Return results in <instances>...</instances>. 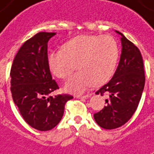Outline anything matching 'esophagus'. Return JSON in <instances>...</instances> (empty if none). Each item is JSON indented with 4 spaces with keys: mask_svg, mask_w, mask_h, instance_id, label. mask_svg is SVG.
Segmentation results:
<instances>
[{
    "mask_svg": "<svg viewBox=\"0 0 154 154\" xmlns=\"http://www.w3.org/2000/svg\"><path fill=\"white\" fill-rule=\"evenodd\" d=\"M90 97V95H82V96H77V98H80V99H88Z\"/></svg>",
    "mask_w": 154,
    "mask_h": 154,
    "instance_id": "esophagus-1",
    "label": "esophagus"
}]
</instances>
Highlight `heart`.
Masks as SVG:
<instances>
[{
	"label": "heart",
	"mask_w": 154,
	"mask_h": 154,
	"mask_svg": "<svg viewBox=\"0 0 154 154\" xmlns=\"http://www.w3.org/2000/svg\"><path fill=\"white\" fill-rule=\"evenodd\" d=\"M119 56L118 44L111 35H80L63 44V51L52 52L48 63L53 75L66 79L76 69L65 84V91L83 93L91 85L100 86L114 74Z\"/></svg>",
	"instance_id": "heart-1"
}]
</instances>
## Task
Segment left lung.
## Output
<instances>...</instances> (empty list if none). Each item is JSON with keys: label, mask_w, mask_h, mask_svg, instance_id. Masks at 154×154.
<instances>
[{"label": "left lung", "mask_w": 154, "mask_h": 154, "mask_svg": "<svg viewBox=\"0 0 154 154\" xmlns=\"http://www.w3.org/2000/svg\"><path fill=\"white\" fill-rule=\"evenodd\" d=\"M120 62L112 79L95 94L107 95L106 106L94 114L96 123L105 129H115L128 122L138 106L145 85L143 60L137 47L122 33Z\"/></svg>", "instance_id": "left-lung-1"}]
</instances>
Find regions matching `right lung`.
<instances>
[{
	"instance_id": "1",
	"label": "right lung",
	"mask_w": 154,
	"mask_h": 154,
	"mask_svg": "<svg viewBox=\"0 0 154 154\" xmlns=\"http://www.w3.org/2000/svg\"><path fill=\"white\" fill-rule=\"evenodd\" d=\"M55 32H40L22 44L11 69V91L26 123L38 131H49L61 121L69 95L50 96L59 86L48 63V42Z\"/></svg>"
}]
</instances>
